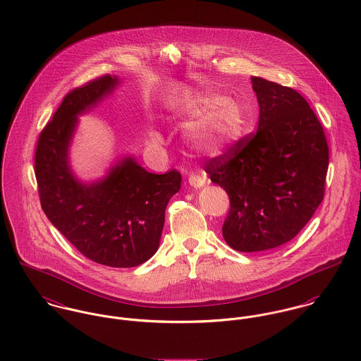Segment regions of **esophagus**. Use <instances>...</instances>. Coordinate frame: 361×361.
<instances>
[{
    "instance_id": "1",
    "label": "esophagus",
    "mask_w": 361,
    "mask_h": 361,
    "mask_svg": "<svg viewBox=\"0 0 361 361\" xmlns=\"http://www.w3.org/2000/svg\"><path fill=\"white\" fill-rule=\"evenodd\" d=\"M188 183H190V185H192V187H195V188H200V187H203L204 185V183H206V180H204V177L203 176H200V174H190L188 176Z\"/></svg>"
}]
</instances>
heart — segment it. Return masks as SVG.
<instances>
[{
    "mask_svg": "<svg viewBox=\"0 0 361 361\" xmlns=\"http://www.w3.org/2000/svg\"><path fill=\"white\" fill-rule=\"evenodd\" d=\"M178 115L197 121L188 133L192 148L204 154H219L233 147L242 134L243 118L240 105L230 97L212 92H200L185 97ZM155 145L163 144V137L157 130L149 133Z\"/></svg>",
    "mask_w": 361,
    "mask_h": 361,
    "instance_id": "obj_1",
    "label": "heart"
}]
</instances>
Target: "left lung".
<instances>
[{
  "mask_svg": "<svg viewBox=\"0 0 361 361\" xmlns=\"http://www.w3.org/2000/svg\"><path fill=\"white\" fill-rule=\"evenodd\" d=\"M259 102L255 133L207 161L204 171L226 190V242L262 252L295 238L324 200L329 149L320 121L293 88L252 76Z\"/></svg>",
  "mask_w": 361,
  "mask_h": 361,
  "instance_id": "obj_1",
  "label": "left lung"
}]
</instances>
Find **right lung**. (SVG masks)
<instances>
[{
  "instance_id": "add662e5",
  "label": "right lung",
  "mask_w": 361,
  "mask_h": 361,
  "mask_svg": "<svg viewBox=\"0 0 361 361\" xmlns=\"http://www.w3.org/2000/svg\"><path fill=\"white\" fill-rule=\"evenodd\" d=\"M116 84L105 75L63 97L41 130L35 173L44 213L81 255L109 267H134L158 250L166 206L181 188L180 171L155 174L124 159L105 180L87 185L73 177L66 157L76 116Z\"/></svg>"
}]
</instances>
